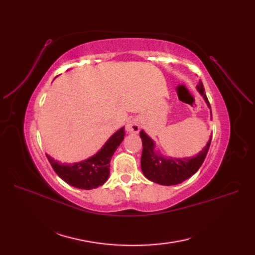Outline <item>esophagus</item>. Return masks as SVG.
Wrapping results in <instances>:
<instances>
[{
    "label": "esophagus",
    "instance_id": "esophagus-1",
    "mask_svg": "<svg viewBox=\"0 0 255 255\" xmlns=\"http://www.w3.org/2000/svg\"><path fill=\"white\" fill-rule=\"evenodd\" d=\"M127 130L130 134H137L140 130V121L138 118L130 119L127 125Z\"/></svg>",
    "mask_w": 255,
    "mask_h": 255
}]
</instances>
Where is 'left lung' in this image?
Listing matches in <instances>:
<instances>
[{"label":"left lung","mask_w":255,"mask_h":255,"mask_svg":"<svg viewBox=\"0 0 255 255\" xmlns=\"http://www.w3.org/2000/svg\"><path fill=\"white\" fill-rule=\"evenodd\" d=\"M207 103L211 106L206 95L204 94L203 83L200 81L197 86ZM140 138L142 140V154H141V170L148 179L154 183L160 185H176L195 174L201 167L210 149L212 137L207 142L205 148L195 157L188 158H164L161 155L154 152V142L143 130H140Z\"/></svg>","instance_id":"1"}]
</instances>
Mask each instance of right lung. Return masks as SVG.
Instances as JSON below:
<instances>
[{"label":"right lung","mask_w":255,"mask_h":255,"mask_svg":"<svg viewBox=\"0 0 255 255\" xmlns=\"http://www.w3.org/2000/svg\"><path fill=\"white\" fill-rule=\"evenodd\" d=\"M125 128L117 130L96 155L74 164H61L45 154L54 171L61 180L80 189H92L103 185L110 175V163L125 138Z\"/></svg>","instance_id":"right-lung-1"}]
</instances>
